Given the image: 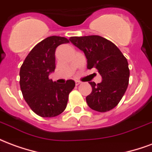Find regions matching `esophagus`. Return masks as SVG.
Returning a JSON list of instances; mask_svg holds the SVG:
<instances>
[{
  "mask_svg": "<svg viewBox=\"0 0 152 152\" xmlns=\"http://www.w3.org/2000/svg\"><path fill=\"white\" fill-rule=\"evenodd\" d=\"M80 84H81V82H80V81H79V80H76V86H79V85H80Z\"/></svg>",
  "mask_w": 152,
  "mask_h": 152,
  "instance_id": "34e87169",
  "label": "esophagus"
}]
</instances>
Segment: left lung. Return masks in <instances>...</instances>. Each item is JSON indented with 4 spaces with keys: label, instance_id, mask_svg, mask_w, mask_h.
<instances>
[{
    "label": "left lung",
    "instance_id": "left-lung-1",
    "mask_svg": "<svg viewBox=\"0 0 152 152\" xmlns=\"http://www.w3.org/2000/svg\"><path fill=\"white\" fill-rule=\"evenodd\" d=\"M70 41L82 50L87 68H96L102 76L101 83L89 82L92 92L86 97L89 107L106 112L115 107L129 85V69L126 58L112 41L99 36L72 37Z\"/></svg>",
    "mask_w": 152,
    "mask_h": 152
}]
</instances>
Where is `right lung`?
<instances>
[{
  "label": "right lung",
  "mask_w": 152,
  "mask_h": 152,
  "mask_svg": "<svg viewBox=\"0 0 152 152\" xmlns=\"http://www.w3.org/2000/svg\"><path fill=\"white\" fill-rule=\"evenodd\" d=\"M69 40L62 37H49L30 51L22 64L20 89L30 108L41 117H54L65 110L68 96L76 86L72 80L64 84L53 82L49 75L55 69V50Z\"/></svg>",
  "instance_id": "right-lung-1"
}]
</instances>
